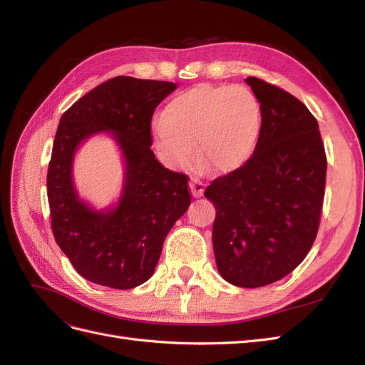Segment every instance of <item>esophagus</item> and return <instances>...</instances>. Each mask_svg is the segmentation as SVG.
Returning <instances> with one entry per match:
<instances>
[{
    "label": "esophagus",
    "instance_id": "obj_1",
    "mask_svg": "<svg viewBox=\"0 0 365 365\" xmlns=\"http://www.w3.org/2000/svg\"><path fill=\"white\" fill-rule=\"evenodd\" d=\"M204 189H205V184L200 178H192V181H190V190H192V195L195 197L202 196Z\"/></svg>",
    "mask_w": 365,
    "mask_h": 365
}]
</instances>
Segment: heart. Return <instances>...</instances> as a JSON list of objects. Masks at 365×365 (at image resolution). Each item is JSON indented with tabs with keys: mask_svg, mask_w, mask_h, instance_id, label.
<instances>
[{
	"mask_svg": "<svg viewBox=\"0 0 365 365\" xmlns=\"http://www.w3.org/2000/svg\"><path fill=\"white\" fill-rule=\"evenodd\" d=\"M260 105L240 86L197 85L176 94L152 125L153 146L175 168L200 160L216 173H231L251 158L260 132Z\"/></svg>",
	"mask_w": 365,
	"mask_h": 365,
	"instance_id": "heart-1",
	"label": "heart"
}]
</instances>
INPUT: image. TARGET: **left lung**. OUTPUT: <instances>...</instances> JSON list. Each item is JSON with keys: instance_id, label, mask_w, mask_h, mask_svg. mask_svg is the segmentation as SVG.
Segmentation results:
<instances>
[{"instance_id": "left-lung-1", "label": "left lung", "mask_w": 365, "mask_h": 365, "mask_svg": "<svg viewBox=\"0 0 365 365\" xmlns=\"http://www.w3.org/2000/svg\"><path fill=\"white\" fill-rule=\"evenodd\" d=\"M262 125L247 164L210 184L219 274L240 288L283 279L307 256L322 217L327 158L318 121L282 88L247 77Z\"/></svg>"}]
</instances>
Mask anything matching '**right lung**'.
<instances>
[{
	"mask_svg": "<svg viewBox=\"0 0 365 365\" xmlns=\"http://www.w3.org/2000/svg\"><path fill=\"white\" fill-rule=\"evenodd\" d=\"M176 83L113 77L79 98L61 117L47 173L51 231L83 279L132 289L150 279L164 239L190 205L189 176L155 158L150 123ZM113 131L127 176L119 205L96 212L76 197L71 180L76 146L97 131Z\"/></svg>",
	"mask_w": 365,
	"mask_h": 365,
	"instance_id": "right-lung-1",
	"label": "right lung"
}]
</instances>
